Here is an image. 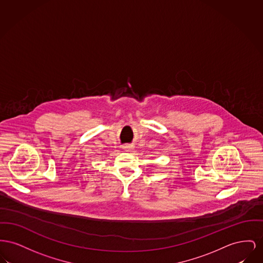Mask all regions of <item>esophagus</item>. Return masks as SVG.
<instances>
[{
	"mask_svg": "<svg viewBox=\"0 0 263 263\" xmlns=\"http://www.w3.org/2000/svg\"><path fill=\"white\" fill-rule=\"evenodd\" d=\"M133 145H130V144H125L123 146V149L125 151V152H132L133 151Z\"/></svg>",
	"mask_w": 263,
	"mask_h": 263,
	"instance_id": "esophagus-1",
	"label": "esophagus"
}]
</instances>
